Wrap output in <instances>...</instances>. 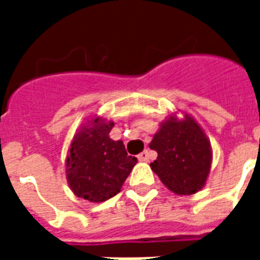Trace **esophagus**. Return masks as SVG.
<instances>
[{"label":"esophagus","instance_id":"esophagus-1","mask_svg":"<svg viewBox=\"0 0 260 260\" xmlns=\"http://www.w3.org/2000/svg\"><path fill=\"white\" fill-rule=\"evenodd\" d=\"M139 158V161H149V158H150V152L149 150H143V152L138 156Z\"/></svg>","mask_w":260,"mask_h":260}]
</instances>
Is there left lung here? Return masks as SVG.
Here are the masks:
<instances>
[{"label": "left lung", "instance_id": "8db88e82", "mask_svg": "<svg viewBox=\"0 0 260 260\" xmlns=\"http://www.w3.org/2000/svg\"><path fill=\"white\" fill-rule=\"evenodd\" d=\"M157 152L150 163L160 181L177 195H193L206 184L212 167L210 141L193 117L175 114L160 124L149 145Z\"/></svg>", "mask_w": 260, "mask_h": 260}]
</instances>
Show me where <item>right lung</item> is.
<instances>
[{
    "mask_svg": "<svg viewBox=\"0 0 260 260\" xmlns=\"http://www.w3.org/2000/svg\"><path fill=\"white\" fill-rule=\"evenodd\" d=\"M114 122L91 117L82 124L69 146L65 174L71 191L78 198L100 203L117 195L138 163L128 156L122 141H113Z\"/></svg>",
    "mask_w": 260,
    "mask_h": 260,
    "instance_id": "obj_1",
    "label": "right lung"
}]
</instances>
